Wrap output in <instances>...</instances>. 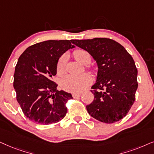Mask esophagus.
Masks as SVG:
<instances>
[{
  "instance_id": "34e87169",
  "label": "esophagus",
  "mask_w": 154,
  "mask_h": 154,
  "mask_svg": "<svg viewBox=\"0 0 154 154\" xmlns=\"http://www.w3.org/2000/svg\"><path fill=\"white\" fill-rule=\"evenodd\" d=\"M81 96V93H73L72 94V97L73 98H78V97H79Z\"/></svg>"
}]
</instances>
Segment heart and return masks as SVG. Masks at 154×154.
Segmentation results:
<instances>
[{
  "instance_id": "1",
  "label": "heart",
  "mask_w": 154,
  "mask_h": 154,
  "mask_svg": "<svg viewBox=\"0 0 154 154\" xmlns=\"http://www.w3.org/2000/svg\"><path fill=\"white\" fill-rule=\"evenodd\" d=\"M74 57L77 61L83 64L87 65L90 63L91 57L88 52L84 50H77L74 52ZM65 63H66V55H63L58 60L57 64V75H62L65 73ZM91 77L89 74L84 73L79 76L67 75L62 79L60 82V86L64 90L70 91V92H80L87 88L91 83Z\"/></svg>"
}]
</instances>
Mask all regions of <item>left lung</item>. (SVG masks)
<instances>
[{
  "mask_svg": "<svg viewBox=\"0 0 154 154\" xmlns=\"http://www.w3.org/2000/svg\"><path fill=\"white\" fill-rule=\"evenodd\" d=\"M96 61L98 72L91 87L94 100L86 106L89 114L106 124L125 116L135 101L137 74L133 58L119 42L109 38L72 40Z\"/></svg>",
  "mask_w": 154,
  "mask_h": 154,
  "instance_id": "1",
  "label": "left lung"
}]
</instances>
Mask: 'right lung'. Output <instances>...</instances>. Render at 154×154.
<instances>
[{
	"label": "right lung",
	"instance_id": "1",
	"mask_svg": "<svg viewBox=\"0 0 154 154\" xmlns=\"http://www.w3.org/2000/svg\"><path fill=\"white\" fill-rule=\"evenodd\" d=\"M75 48L71 40H47L28 47L15 66L13 87L25 116L39 124H51L67 114L70 93L57 90L52 80L61 55Z\"/></svg>",
	"mask_w": 154,
	"mask_h": 154
}]
</instances>
